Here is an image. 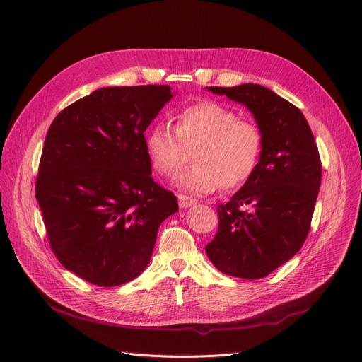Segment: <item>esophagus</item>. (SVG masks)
<instances>
[{
	"instance_id": "1",
	"label": "esophagus",
	"mask_w": 362,
	"mask_h": 362,
	"mask_svg": "<svg viewBox=\"0 0 362 362\" xmlns=\"http://www.w3.org/2000/svg\"><path fill=\"white\" fill-rule=\"evenodd\" d=\"M177 198H179V206L182 209H187V207L195 206V204H197V199L189 198V197H186V195H177Z\"/></svg>"
}]
</instances>
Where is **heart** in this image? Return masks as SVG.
Returning <instances> with one entry per match:
<instances>
[{
	"label": "heart",
	"instance_id": "1",
	"mask_svg": "<svg viewBox=\"0 0 362 362\" xmlns=\"http://www.w3.org/2000/svg\"><path fill=\"white\" fill-rule=\"evenodd\" d=\"M145 148L153 168L175 177L194 156V165L179 177L182 191L206 195L244 185L257 168L263 151L259 125L238 118L232 107L199 100L182 107L175 130L158 122L146 134Z\"/></svg>",
	"mask_w": 362,
	"mask_h": 362
}]
</instances>
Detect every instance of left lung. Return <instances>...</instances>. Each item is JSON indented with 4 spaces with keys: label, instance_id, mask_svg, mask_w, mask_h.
<instances>
[{
    "label": "left lung",
    "instance_id": "8db88e82",
    "mask_svg": "<svg viewBox=\"0 0 362 362\" xmlns=\"http://www.w3.org/2000/svg\"><path fill=\"white\" fill-rule=\"evenodd\" d=\"M247 106L263 133L256 171L217 207L218 229L206 245L216 268L259 279L302 248L321 186V160L300 109L259 84L209 87Z\"/></svg>",
    "mask_w": 362,
    "mask_h": 362
}]
</instances>
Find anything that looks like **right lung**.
Returning a JSON list of instances; mask_svg holds the SVG:
<instances>
[{"label":"right lung","mask_w":362,"mask_h":362,"mask_svg":"<svg viewBox=\"0 0 362 362\" xmlns=\"http://www.w3.org/2000/svg\"><path fill=\"white\" fill-rule=\"evenodd\" d=\"M170 86L105 87L52 122L35 182L50 247L80 278L102 287L148 266L177 198L152 179L145 130L171 99Z\"/></svg>","instance_id":"right-lung-1"}]
</instances>
